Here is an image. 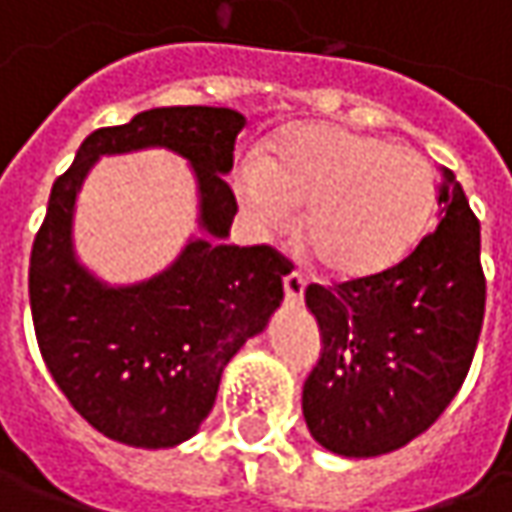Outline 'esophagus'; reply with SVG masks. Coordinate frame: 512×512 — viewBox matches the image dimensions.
Masks as SVG:
<instances>
[{"instance_id": "esophagus-1", "label": "esophagus", "mask_w": 512, "mask_h": 512, "mask_svg": "<svg viewBox=\"0 0 512 512\" xmlns=\"http://www.w3.org/2000/svg\"><path fill=\"white\" fill-rule=\"evenodd\" d=\"M285 299L290 305H296V302H302V296H305V287H307V279L299 273V270H290L285 273Z\"/></svg>"}]
</instances>
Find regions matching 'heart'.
<instances>
[{
  "instance_id": "1",
  "label": "heart",
  "mask_w": 512,
  "mask_h": 512,
  "mask_svg": "<svg viewBox=\"0 0 512 512\" xmlns=\"http://www.w3.org/2000/svg\"><path fill=\"white\" fill-rule=\"evenodd\" d=\"M236 193L262 230H302L316 262L342 279L384 273L410 256L430 219L433 170L416 150L339 125L279 133L256 168L236 173Z\"/></svg>"
}]
</instances>
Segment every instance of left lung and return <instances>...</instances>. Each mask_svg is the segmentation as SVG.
I'll return each instance as SVG.
<instances>
[{
  "mask_svg": "<svg viewBox=\"0 0 512 512\" xmlns=\"http://www.w3.org/2000/svg\"><path fill=\"white\" fill-rule=\"evenodd\" d=\"M439 225L396 267L310 285L322 356L302 390L325 450L370 459L399 450L444 413L470 370L484 319L482 233L453 170L439 168Z\"/></svg>",
  "mask_w": 512,
  "mask_h": 512,
  "instance_id": "left-lung-1",
  "label": "left lung"
}]
</instances>
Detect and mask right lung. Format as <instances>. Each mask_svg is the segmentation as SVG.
<instances>
[{
    "instance_id": "right-lung-1",
    "label": "right lung",
    "mask_w": 512,
    "mask_h": 512,
    "mask_svg": "<svg viewBox=\"0 0 512 512\" xmlns=\"http://www.w3.org/2000/svg\"><path fill=\"white\" fill-rule=\"evenodd\" d=\"M245 116L230 108H153L128 125L99 128L50 190L30 250L28 290L36 342L73 410L113 442L176 447L213 410L222 370L282 305L285 259L267 245H227L233 168ZM165 147L197 176L199 237L162 274L108 286L78 262L72 213L102 155Z\"/></svg>"
}]
</instances>
